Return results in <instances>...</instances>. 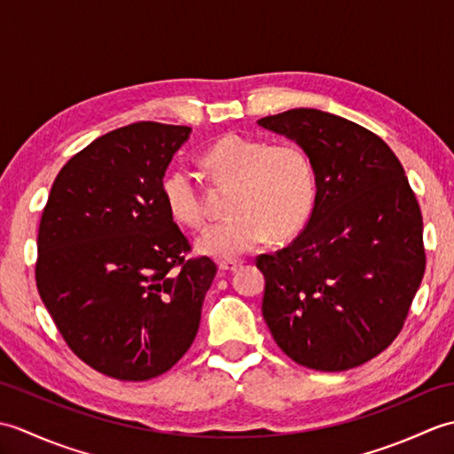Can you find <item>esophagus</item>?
<instances>
[{
	"label": "esophagus",
	"instance_id": "obj_1",
	"mask_svg": "<svg viewBox=\"0 0 454 454\" xmlns=\"http://www.w3.org/2000/svg\"><path fill=\"white\" fill-rule=\"evenodd\" d=\"M220 271H236L238 267H242V262H220Z\"/></svg>",
	"mask_w": 454,
	"mask_h": 454
}]
</instances>
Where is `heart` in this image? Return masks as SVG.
<instances>
[{"label": "heart", "mask_w": 454, "mask_h": 454, "mask_svg": "<svg viewBox=\"0 0 454 454\" xmlns=\"http://www.w3.org/2000/svg\"><path fill=\"white\" fill-rule=\"evenodd\" d=\"M200 166L215 185H232L228 212L234 215L200 234V254L232 259L262 246L267 236L273 242H286L310 216L316 197L314 166L294 142L267 144L262 138L226 134L205 150ZM161 197L179 224L195 230L205 226V195L191 171H168Z\"/></svg>", "instance_id": "obj_1"}]
</instances>
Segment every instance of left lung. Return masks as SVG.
<instances>
[{
  "mask_svg": "<svg viewBox=\"0 0 454 454\" xmlns=\"http://www.w3.org/2000/svg\"><path fill=\"white\" fill-rule=\"evenodd\" d=\"M257 122L301 144L317 189L294 242L255 259L263 317L294 363L353 369L396 340L426 273L416 192L396 153L361 124L317 109Z\"/></svg>",
  "mask_w": 454,
  "mask_h": 454,
  "instance_id": "1",
  "label": "left lung"
}]
</instances>
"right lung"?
I'll return each mask as SVG.
<instances>
[{"instance_id": "right-lung-1", "label": "right lung", "mask_w": 454, "mask_h": 454, "mask_svg": "<svg viewBox=\"0 0 454 454\" xmlns=\"http://www.w3.org/2000/svg\"><path fill=\"white\" fill-rule=\"evenodd\" d=\"M189 127L103 134L58 173L38 226L36 288L67 347L117 380H150L187 353L216 275L168 212L161 181Z\"/></svg>"}]
</instances>
